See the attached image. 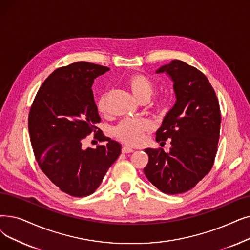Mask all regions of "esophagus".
Returning a JSON list of instances; mask_svg holds the SVG:
<instances>
[{"instance_id":"1","label":"esophagus","mask_w":250,"mask_h":250,"mask_svg":"<svg viewBox=\"0 0 250 250\" xmlns=\"http://www.w3.org/2000/svg\"><path fill=\"white\" fill-rule=\"evenodd\" d=\"M122 151H123V153H132V152H134V150L131 147H127V146L123 147Z\"/></svg>"}]
</instances>
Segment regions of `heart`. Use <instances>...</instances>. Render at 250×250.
Returning <instances> with one entry per match:
<instances>
[{
    "label": "heart",
    "instance_id": "obj_1",
    "mask_svg": "<svg viewBox=\"0 0 250 250\" xmlns=\"http://www.w3.org/2000/svg\"><path fill=\"white\" fill-rule=\"evenodd\" d=\"M125 83L139 101L149 100L154 93L153 83L141 73L129 74L125 80ZM106 98L107 95L104 93L97 102L98 110L102 113L106 111ZM150 128L151 125L146 119H125L114 127L113 133L122 142L136 146L142 142L145 134L150 131Z\"/></svg>",
    "mask_w": 250,
    "mask_h": 250
}]
</instances>
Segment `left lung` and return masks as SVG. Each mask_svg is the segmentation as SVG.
I'll return each mask as SVG.
<instances>
[{"label":"left lung","instance_id":"obj_1","mask_svg":"<svg viewBox=\"0 0 250 250\" xmlns=\"http://www.w3.org/2000/svg\"><path fill=\"white\" fill-rule=\"evenodd\" d=\"M173 83L176 103L156 132V141L170 139L169 152L147 148L146 178L166 194L192 189L212 167L220 138L221 111L209 81L193 66L172 60L156 70ZM165 143V142H161Z\"/></svg>","mask_w":250,"mask_h":250}]
</instances>
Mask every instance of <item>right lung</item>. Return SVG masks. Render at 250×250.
<instances>
[{"label":"right lung","mask_w":250,"mask_h":250,"mask_svg":"<svg viewBox=\"0 0 250 250\" xmlns=\"http://www.w3.org/2000/svg\"><path fill=\"white\" fill-rule=\"evenodd\" d=\"M108 70L83 61L56 69L42 84L29 111L30 142L41 169L74 197L93 194L122 151L121 144L99 129L95 137L106 145L83 147V140L96 133L101 121L92 85Z\"/></svg>","instance_id":"1"}]
</instances>
